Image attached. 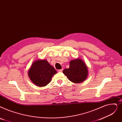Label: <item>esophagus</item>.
<instances>
[{
    "label": "esophagus",
    "mask_w": 122,
    "mask_h": 122,
    "mask_svg": "<svg viewBox=\"0 0 122 122\" xmlns=\"http://www.w3.org/2000/svg\"><path fill=\"white\" fill-rule=\"evenodd\" d=\"M63 71V69H59V70H58V72H62Z\"/></svg>",
    "instance_id": "1"
}]
</instances>
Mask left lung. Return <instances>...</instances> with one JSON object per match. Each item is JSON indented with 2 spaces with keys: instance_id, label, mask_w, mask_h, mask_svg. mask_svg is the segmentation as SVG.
<instances>
[{
  "instance_id": "1",
  "label": "left lung",
  "mask_w": 122,
  "mask_h": 122,
  "mask_svg": "<svg viewBox=\"0 0 122 122\" xmlns=\"http://www.w3.org/2000/svg\"><path fill=\"white\" fill-rule=\"evenodd\" d=\"M63 72L69 80L75 83H80L85 80L88 73L87 66L80 59L71 61L70 67L65 69Z\"/></svg>"
}]
</instances>
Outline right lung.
<instances>
[{"label":"right lung","instance_id":"add662e5","mask_svg":"<svg viewBox=\"0 0 122 122\" xmlns=\"http://www.w3.org/2000/svg\"><path fill=\"white\" fill-rule=\"evenodd\" d=\"M57 73L54 67L45 60H38L33 63L29 69L28 76L33 83L39 87L49 84L52 76Z\"/></svg>","mask_w":122,"mask_h":122}]
</instances>
